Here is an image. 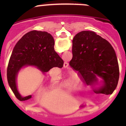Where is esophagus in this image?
Listing matches in <instances>:
<instances>
[{
	"label": "esophagus",
	"instance_id": "1",
	"mask_svg": "<svg viewBox=\"0 0 126 126\" xmlns=\"http://www.w3.org/2000/svg\"><path fill=\"white\" fill-rule=\"evenodd\" d=\"M68 65H69V64H68V62H64V68H67V67L68 66Z\"/></svg>",
	"mask_w": 126,
	"mask_h": 126
}]
</instances>
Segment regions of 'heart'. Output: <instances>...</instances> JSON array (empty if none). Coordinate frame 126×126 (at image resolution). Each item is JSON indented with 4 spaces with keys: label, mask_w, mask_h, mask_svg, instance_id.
I'll return each instance as SVG.
<instances>
[{
    "label": "heart",
    "mask_w": 126,
    "mask_h": 126,
    "mask_svg": "<svg viewBox=\"0 0 126 126\" xmlns=\"http://www.w3.org/2000/svg\"><path fill=\"white\" fill-rule=\"evenodd\" d=\"M75 80V79L74 77H70L68 79L65 80L64 82L62 84V86L68 90H74L77 87L79 84V81Z\"/></svg>",
    "instance_id": "heart-1"
}]
</instances>
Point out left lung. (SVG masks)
Returning a JSON list of instances; mask_svg holds the SVG:
<instances>
[{"label":"left lung","mask_w":126,"mask_h":126,"mask_svg":"<svg viewBox=\"0 0 126 126\" xmlns=\"http://www.w3.org/2000/svg\"><path fill=\"white\" fill-rule=\"evenodd\" d=\"M72 52L69 64L79 72L86 84L92 85L99 76L104 85L94 92L111 94L117 87L119 71L117 57L110 43L93 32L82 31L74 37Z\"/></svg>","instance_id":"left-lung-1"}]
</instances>
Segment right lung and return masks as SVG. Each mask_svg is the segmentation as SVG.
I'll use <instances>...</instances> for the list:
<instances>
[{"label": "right lung", "instance_id": "obj_1", "mask_svg": "<svg viewBox=\"0 0 126 126\" xmlns=\"http://www.w3.org/2000/svg\"><path fill=\"white\" fill-rule=\"evenodd\" d=\"M54 38L46 32L33 31L25 34L13 50L7 68V80L17 99L26 101L32 97H22L17 91L16 79L18 71L25 66H35L43 72L54 67L62 68L63 60L54 50Z\"/></svg>", "mask_w": 126, "mask_h": 126}]
</instances>
